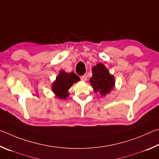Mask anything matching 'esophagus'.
I'll list each match as a JSON object with an SVG mask.
<instances>
[{"mask_svg": "<svg viewBox=\"0 0 159 159\" xmlns=\"http://www.w3.org/2000/svg\"><path fill=\"white\" fill-rule=\"evenodd\" d=\"M80 79H81L82 81H86L87 80V76L86 75H83V76H80Z\"/></svg>", "mask_w": 159, "mask_h": 159, "instance_id": "1", "label": "esophagus"}]
</instances>
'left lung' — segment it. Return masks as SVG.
I'll return each instance as SVG.
<instances>
[{
	"label": "left lung",
	"instance_id": "obj_1",
	"mask_svg": "<svg viewBox=\"0 0 159 159\" xmlns=\"http://www.w3.org/2000/svg\"><path fill=\"white\" fill-rule=\"evenodd\" d=\"M93 76L90 79V85L95 93H99L101 97H104L114 89V77L110 74L109 70L101 63H98L92 69Z\"/></svg>",
	"mask_w": 159,
	"mask_h": 159
}]
</instances>
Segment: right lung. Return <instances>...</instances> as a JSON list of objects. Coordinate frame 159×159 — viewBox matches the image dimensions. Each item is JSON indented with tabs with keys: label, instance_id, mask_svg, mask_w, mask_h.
Wrapping results in <instances>:
<instances>
[{
	"label": "right lung",
	"instance_id": "obj_1",
	"mask_svg": "<svg viewBox=\"0 0 159 159\" xmlns=\"http://www.w3.org/2000/svg\"><path fill=\"white\" fill-rule=\"evenodd\" d=\"M79 80L80 78L74 72L66 73L64 71H61L52 85V92L58 98L66 99L69 95L68 90L70 88Z\"/></svg>",
	"mask_w": 159,
	"mask_h": 159
}]
</instances>
